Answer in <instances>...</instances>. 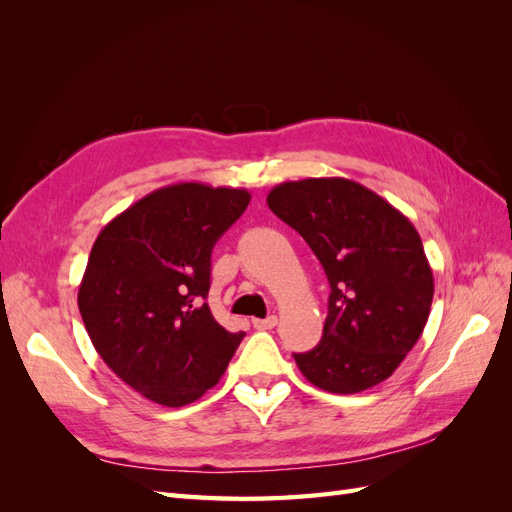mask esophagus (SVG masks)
<instances>
[{
  "label": "esophagus",
  "instance_id": "esophagus-1",
  "mask_svg": "<svg viewBox=\"0 0 512 512\" xmlns=\"http://www.w3.org/2000/svg\"><path fill=\"white\" fill-rule=\"evenodd\" d=\"M252 324H254V329H258V331H269V329H273L275 324H277V316H267V318H254L252 320Z\"/></svg>",
  "mask_w": 512,
  "mask_h": 512
}]
</instances>
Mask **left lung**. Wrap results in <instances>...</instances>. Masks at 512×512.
Instances as JSON below:
<instances>
[{
	"label": "left lung",
	"mask_w": 512,
	"mask_h": 512,
	"mask_svg": "<svg viewBox=\"0 0 512 512\" xmlns=\"http://www.w3.org/2000/svg\"><path fill=\"white\" fill-rule=\"evenodd\" d=\"M267 203L312 247L331 286L318 346L292 354L301 374L339 395L380 384L429 318L433 273L416 228L382 196L342 177L280 183Z\"/></svg>",
	"instance_id": "8db88e82"
}]
</instances>
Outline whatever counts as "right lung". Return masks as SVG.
Returning a JSON list of instances; mask_svg holds the SVG:
<instances>
[{
    "mask_svg": "<svg viewBox=\"0 0 512 512\" xmlns=\"http://www.w3.org/2000/svg\"><path fill=\"white\" fill-rule=\"evenodd\" d=\"M250 192L175 183L108 222L87 260L79 309L102 361L134 391L181 408L218 384L243 331L215 322L211 252Z\"/></svg>",
    "mask_w": 512,
    "mask_h": 512,
    "instance_id": "obj_1",
    "label": "right lung"
}]
</instances>
